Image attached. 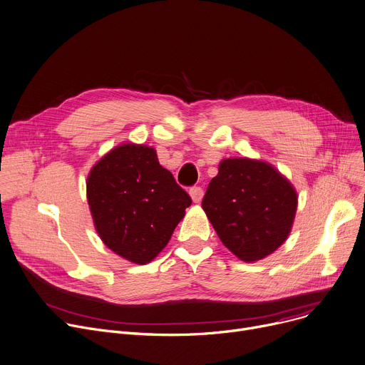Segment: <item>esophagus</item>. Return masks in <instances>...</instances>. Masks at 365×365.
<instances>
[{
	"instance_id": "esophagus-1",
	"label": "esophagus",
	"mask_w": 365,
	"mask_h": 365,
	"mask_svg": "<svg viewBox=\"0 0 365 365\" xmlns=\"http://www.w3.org/2000/svg\"><path fill=\"white\" fill-rule=\"evenodd\" d=\"M189 195H190V198H192L193 202L198 204V202H201V200H202V197H204V190H202V187H200V186H193V187H190V190H189Z\"/></svg>"
}]
</instances>
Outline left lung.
Returning a JSON list of instances; mask_svg holds the SVG:
<instances>
[{
    "instance_id": "1",
    "label": "left lung",
    "mask_w": 365,
    "mask_h": 365,
    "mask_svg": "<svg viewBox=\"0 0 365 365\" xmlns=\"http://www.w3.org/2000/svg\"><path fill=\"white\" fill-rule=\"evenodd\" d=\"M297 190L272 164L227 158L218 165L202 208L225 247L245 262L273 254L287 239Z\"/></svg>"
}]
</instances>
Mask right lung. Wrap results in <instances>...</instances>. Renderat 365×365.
I'll return each instance as SVG.
<instances>
[{
  "instance_id": "1",
  "label": "right lung",
  "mask_w": 365,
  "mask_h": 365,
  "mask_svg": "<svg viewBox=\"0 0 365 365\" xmlns=\"http://www.w3.org/2000/svg\"><path fill=\"white\" fill-rule=\"evenodd\" d=\"M86 197L101 240L135 264L164 250L192 204L155 150L136 143L118 145L91 168Z\"/></svg>"
}]
</instances>
